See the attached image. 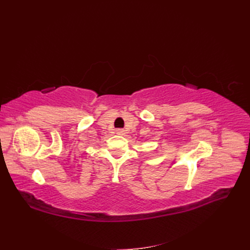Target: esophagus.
I'll use <instances>...</instances> for the list:
<instances>
[{
    "label": "esophagus",
    "instance_id": "34e87169",
    "mask_svg": "<svg viewBox=\"0 0 250 250\" xmlns=\"http://www.w3.org/2000/svg\"><path fill=\"white\" fill-rule=\"evenodd\" d=\"M117 133L122 135V134H124V130H123V129H118V130H117Z\"/></svg>",
    "mask_w": 250,
    "mask_h": 250
}]
</instances>
